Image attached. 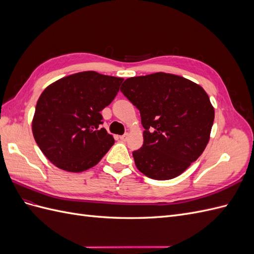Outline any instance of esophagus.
<instances>
[{
  "instance_id": "34e87169",
  "label": "esophagus",
  "mask_w": 254,
  "mask_h": 254,
  "mask_svg": "<svg viewBox=\"0 0 254 254\" xmlns=\"http://www.w3.org/2000/svg\"><path fill=\"white\" fill-rule=\"evenodd\" d=\"M120 139H121L122 141H127V139H128V133H125V134L121 135Z\"/></svg>"
}]
</instances>
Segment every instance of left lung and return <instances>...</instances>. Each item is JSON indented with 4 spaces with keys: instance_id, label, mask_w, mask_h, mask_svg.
Masks as SVG:
<instances>
[{
    "instance_id": "left-lung-1",
    "label": "left lung",
    "mask_w": 254,
    "mask_h": 254,
    "mask_svg": "<svg viewBox=\"0 0 254 254\" xmlns=\"http://www.w3.org/2000/svg\"><path fill=\"white\" fill-rule=\"evenodd\" d=\"M121 92L140 111L143 146L132 152L141 173L155 180L181 175L210 140L214 108L199 84L159 72L128 78Z\"/></svg>"
}]
</instances>
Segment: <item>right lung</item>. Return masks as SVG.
<instances>
[{"mask_svg":"<svg viewBox=\"0 0 254 254\" xmlns=\"http://www.w3.org/2000/svg\"><path fill=\"white\" fill-rule=\"evenodd\" d=\"M123 78L94 71L76 73L45 89L37 102L33 134L61 170L80 173L96 165L114 144L101 111L117 96Z\"/></svg>","mask_w":254,"mask_h":254,"instance_id":"right-lung-1","label":"right lung"}]
</instances>
